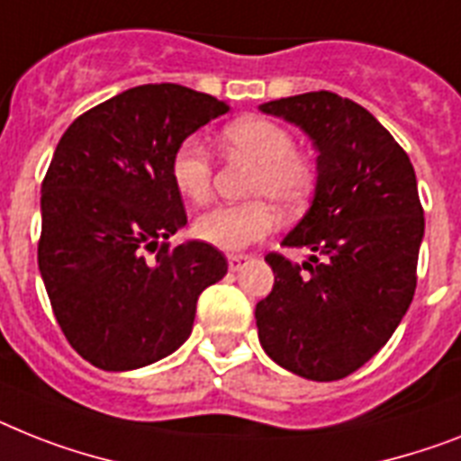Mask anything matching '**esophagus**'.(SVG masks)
<instances>
[{"label":"esophagus","instance_id":"1","mask_svg":"<svg viewBox=\"0 0 461 461\" xmlns=\"http://www.w3.org/2000/svg\"><path fill=\"white\" fill-rule=\"evenodd\" d=\"M249 261H252L249 254H228V268H230L233 273L240 271V268H245Z\"/></svg>","mask_w":461,"mask_h":461}]
</instances>
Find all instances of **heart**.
<instances>
[{
  "instance_id": "heart-1",
  "label": "heart",
  "mask_w": 461,
  "mask_h": 461,
  "mask_svg": "<svg viewBox=\"0 0 461 461\" xmlns=\"http://www.w3.org/2000/svg\"><path fill=\"white\" fill-rule=\"evenodd\" d=\"M223 140L233 153L257 162L252 181L254 197H268L283 209L306 203L315 185V167L294 153V139L283 124L266 117H240L223 129ZM169 176L178 195L190 203H204L212 190V162L197 139L181 140L171 155ZM268 200L245 204H221L200 214L193 223L195 238L207 245L238 252L276 228V209Z\"/></svg>"
}]
</instances>
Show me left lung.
<instances>
[{
  "label": "left lung",
  "mask_w": 461,
  "mask_h": 461,
  "mask_svg": "<svg viewBox=\"0 0 461 461\" xmlns=\"http://www.w3.org/2000/svg\"><path fill=\"white\" fill-rule=\"evenodd\" d=\"M258 110L302 129L318 153L311 207L283 240L313 254L302 266L266 257L276 283L254 311L258 341L303 379H344L391 339L412 303L424 238L412 162L372 113L332 91Z\"/></svg>",
  "instance_id": "1"
}]
</instances>
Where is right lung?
I'll use <instances>...</instances> for the list:
<instances>
[{"label":"right lung","mask_w":461,"mask_h":461,"mask_svg":"<svg viewBox=\"0 0 461 461\" xmlns=\"http://www.w3.org/2000/svg\"><path fill=\"white\" fill-rule=\"evenodd\" d=\"M223 113L228 103L209 94L143 85L60 136L41 184L37 261L66 339L101 370H139L176 351L197 296L226 276V257L207 242L159 245L188 223L171 155Z\"/></svg>","instance_id":"right-lung-1"}]
</instances>
